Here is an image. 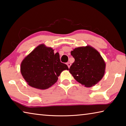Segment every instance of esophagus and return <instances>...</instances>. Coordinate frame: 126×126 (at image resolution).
<instances>
[{"mask_svg": "<svg viewBox=\"0 0 126 126\" xmlns=\"http://www.w3.org/2000/svg\"><path fill=\"white\" fill-rule=\"evenodd\" d=\"M67 65H68V68H70V67H71V63H69V62H68L67 63Z\"/></svg>", "mask_w": 126, "mask_h": 126, "instance_id": "esophagus-1", "label": "esophagus"}]
</instances>
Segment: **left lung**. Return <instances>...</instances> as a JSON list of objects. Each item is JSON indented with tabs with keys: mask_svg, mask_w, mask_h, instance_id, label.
Segmentation results:
<instances>
[{
	"mask_svg": "<svg viewBox=\"0 0 126 126\" xmlns=\"http://www.w3.org/2000/svg\"><path fill=\"white\" fill-rule=\"evenodd\" d=\"M71 54L75 61L70 67L69 72L77 82L90 87L102 79L106 64L98 51L87 45L76 47Z\"/></svg>",
	"mask_w": 126,
	"mask_h": 126,
	"instance_id": "obj_1",
	"label": "left lung"
}]
</instances>
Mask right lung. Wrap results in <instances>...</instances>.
<instances>
[{
  "label": "right lung",
  "mask_w": 126,
  "mask_h": 126,
  "mask_svg": "<svg viewBox=\"0 0 126 126\" xmlns=\"http://www.w3.org/2000/svg\"><path fill=\"white\" fill-rule=\"evenodd\" d=\"M68 70L60 61L58 53L42 44L27 55L21 64V73L27 84L36 89L49 88L57 81L60 74Z\"/></svg>",
  "instance_id": "right-lung-1"
}]
</instances>
